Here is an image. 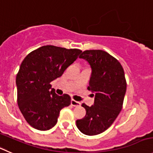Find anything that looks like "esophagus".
<instances>
[{
  "label": "esophagus",
  "instance_id": "1",
  "mask_svg": "<svg viewBox=\"0 0 153 153\" xmlns=\"http://www.w3.org/2000/svg\"><path fill=\"white\" fill-rule=\"evenodd\" d=\"M71 105L73 106V107H79V106L81 105L80 103L78 102V101H74V100H71Z\"/></svg>",
  "mask_w": 153,
  "mask_h": 153
}]
</instances>
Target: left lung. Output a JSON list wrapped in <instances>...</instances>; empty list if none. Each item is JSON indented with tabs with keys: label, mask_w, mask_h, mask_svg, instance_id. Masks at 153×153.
Wrapping results in <instances>:
<instances>
[{
	"label": "left lung",
	"mask_w": 153,
	"mask_h": 153,
	"mask_svg": "<svg viewBox=\"0 0 153 153\" xmlns=\"http://www.w3.org/2000/svg\"><path fill=\"white\" fill-rule=\"evenodd\" d=\"M91 68L88 89L94 93V104H82L84 118L76 120L78 129L84 134L97 135L107 130L123 108L126 92L125 73L119 61L103 50H85L79 56Z\"/></svg>",
	"instance_id": "1"
}]
</instances>
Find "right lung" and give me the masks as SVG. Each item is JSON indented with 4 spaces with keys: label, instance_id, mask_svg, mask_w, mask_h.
<instances>
[{
    "label": "right lung",
    "instance_id": "add662e5",
    "mask_svg": "<svg viewBox=\"0 0 153 153\" xmlns=\"http://www.w3.org/2000/svg\"><path fill=\"white\" fill-rule=\"evenodd\" d=\"M82 51L43 46L32 51L16 75L17 102L27 123L40 131L56 126L61 110L71 104V97L58 95L50 82L60 77Z\"/></svg>",
    "mask_w": 153,
    "mask_h": 153
}]
</instances>
